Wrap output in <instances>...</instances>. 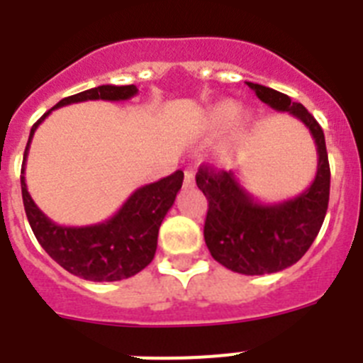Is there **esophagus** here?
Instances as JSON below:
<instances>
[{"label":"esophagus","mask_w":363,"mask_h":363,"mask_svg":"<svg viewBox=\"0 0 363 363\" xmlns=\"http://www.w3.org/2000/svg\"><path fill=\"white\" fill-rule=\"evenodd\" d=\"M184 187H185V189H191V187H194V172H192V171H185Z\"/></svg>","instance_id":"34e87169"}]
</instances>
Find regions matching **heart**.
<instances>
[{
    "mask_svg": "<svg viewBox=\"0 0 363 363\" xmlns=\"http://www.w3.org/2000/svg\"><path fill=\"white\" fill-rule=\"evenodd\" d=\"M252 118L249 112H238V104L234 99H220L216 104L209 105L201 114L200 127L203 133L214 134L229 127V136L225 140V150L233 149L243 140L251 129Z\"/></svg>",
    "mask_w": 363,
    "mask_h": 363,
    "instance_id": "heart-1",
    "label": "heart"
}]
</instances>
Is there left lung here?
<instances>
[{"label":"left lung","mask_w":363,"mask_h":363,"mask_svg":"<svg viewBox=\"0 0 363 363\" xmlns=\"http://www.w3.org/2000/svg\"><path fill=\"white\" fill-rule=\"evenodd\" d=\"M264 104L289 112L309 129L318 167L313 184L298 196L278 203H264L240 184L233 171L200 167L196 185L209 201L203 238L218 264L247 277L271 274L291 267L306 255L322 229L329 205L331 171L325 136L313 114L287 94L247 82Z\"/></svg>","instance_id":"left-lung-1"}]
</instances>
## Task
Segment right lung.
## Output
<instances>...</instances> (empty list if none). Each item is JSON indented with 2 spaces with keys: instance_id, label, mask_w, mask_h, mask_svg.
<instances>
[{
  "instance_id": "1",
  "label": "right lung",
  "mask_w": 363,
  "mask_h": 363,
  "mask_svg": "<svg viewBox=\"0 0 363 363\" xmlns=\"http://www.w3.org/2000/svg\"><path fill=\"white\" fill-rule=\"evenodd\" d=\"M138 94L136 85H99L79 94L63 98L49 112L32 125L30 136L23 154L21 165V196L25 213L32 233L43 247L45 252L69 271L74 277L91 281H118L130 278L152 262L158 247V230L163 218L174 205L176 194L184 184V172L162 178L160 182L143 185L127 198L114 216L101 223L85 227L57 225L45 216L34 203L25 184V163L32 136L38 125L49 116L54 108L70 104L105 99V101H125Z\"/></svg>"
}]
</instances>
